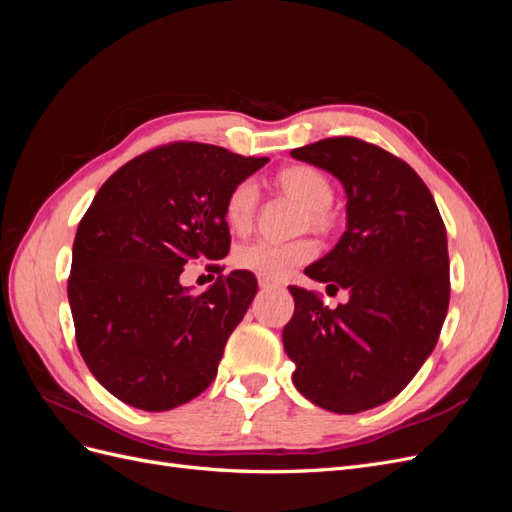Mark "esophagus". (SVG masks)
I'll use <instances>...</instances> for the list:
<instances>
[{"label":"esophagus","instance_id":"34e87169","mask_svg":"<svg viewBox=\"0 0 512 512\" xmlns=\"http://www.w3.org/2000/svg\"><path fill=\"white\" fill-rule=\"evenodd\" d=\"M258 286H260L262 290H269V288H280V284H277L275 280H271V277H265V275H260V277H258Z\"/></svg>","mask_w":512,"mask_h":512}]
</instances>
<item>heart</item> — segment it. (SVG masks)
<instances>
[{"label": "heart", "instance_id": "heart-1", "mask_svg": "<svg viewBox=\"0 0 512 512\" xmlns=\"http://www.w3.org/2000/svg\"><path fill=\"white\" fill-rule=\"evenodd\" d=\"M280 185L307 207L309 220L314 226L327 224V209L333 203V188L320 170L312 166H290L280 173ZM258 196L260 192L254 179H243L228 192L224 203V220L232 230L243 232L250 228L258 207ZM316 252V243L307 239H256L239 247L235 262L241 269L271 277V280H282V277H288L294 269L312 260Z\"/></svg>", "mask_w": 512, "mask_h": 512}]
</instances>
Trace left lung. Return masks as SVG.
I'll use <instances>...</instances> for the list:
<instances>
[{
    "mask_svg": "<svg viewBox=\"0 0 512 512\" xmlns=\"http://www.w3.org/2000/svg\"><path fill=\"white\" fill-rule=\"evenodd\" d=\"M290 156L337 177L348 198L342 239L305 269L348 301L329 309L290 286L282 339L292 382L329 412L371 410L404 391L438 344L451 299L446 228L423 179L361 138H324Z\"/></svg>",
    "mask_w": 512,
    "mask_h": 512,
    "instance_id": "left-lung-1",
    "label": "left lung"
}]
</instances>
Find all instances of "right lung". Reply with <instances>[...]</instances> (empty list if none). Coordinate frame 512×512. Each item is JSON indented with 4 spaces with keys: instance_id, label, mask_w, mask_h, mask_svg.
Returning a JSON list of instances; mask_svg holds the SVG:
<instances>
[{
    "instance_id": "right-lung-1",
    "label": "right lung",
    "mask_w": 512,
    "mask_h": 512,
    "mask_svg": "<svg viewBox=\"0 0 512 512\" xmlns=\"http://www.w3.org/2000/svg\"><path fill=\"white\" fill-rule=\"evenodd\" d=\"M267 162L205 143L164 145L123 164L83 215L68 277L76 346L123 404L173 410L218 374L258 282L232 271L192 294L181 273L192 260L220 273L226 196Z\"/></svg>"
}]
</instances>
